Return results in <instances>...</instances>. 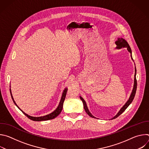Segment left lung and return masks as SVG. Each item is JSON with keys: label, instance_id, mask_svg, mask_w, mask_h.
Returning <instances> with one entry per match:
<instances>
[{"label": "left lung", "instance_id": "left-lung-1", "mask_svg": "<svg viewBox=\"0 0 149 149\" xmlns=\"http://www.w3.org/2000/svg\"><path fill=\"white\" fill-rule=\"evenodd\" d=\"M116 44L117 45V47L116 48L117 49H120V48H127V50L129 51V52L131 54V56H132V49L129 45V44L127 43V42L123 38H118L117 40H116ZM133 59V58H132ZM135 75H134V87H133V91H132V93L130 95V97L129 99V100L127 101V102L125 104V105L123 106V107L120 109V110L119 111V112L117 114L116 116H115L113 118L111 119H114V118H116L117 117H118L120 114H121L125 110V109L129 107V105L132 103V102L133 101L134 98V96H135V94H136V90H137V79H136V69L135 68ZM80 99L82 100V102H83V105H84V110L85 111H86V113L91 117L93 118H95L91 114V113L89 111L88 109V107L87 106V104L86 102V101H85V100L81 97H80Z\"/></svg>", "mask_w": 149, "mask_h": 149}]
</instances>
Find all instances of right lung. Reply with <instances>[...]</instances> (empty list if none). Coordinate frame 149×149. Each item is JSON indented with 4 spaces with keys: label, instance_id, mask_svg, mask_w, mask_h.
Instances as JSON below:
<instances>
[{
    "label": "right lung",
    "instance_id": "obj_1",
    "mask_svg": "<svg viewBox=\"0 0 149 149\" xmlns=\"http://www.w3.org/2000/svg\"><path fill=\"white\" fill-rule=\"evenodd\" d=\"M68 91V89L66 88L64 91H63V93H62V97H61V101L59 102V104L58 106V107L56 108V109L52 113H50L49 114H48V115H46V116H41V117H32V116H29L27 114H26L25 113H24L22 110H21L19 107H18V106L17 105V104H16V102H15L14 100H13V98L12 97V93H11V91H10V94H11V97H12V98L13 100V102L15 103V104L17 106V108L21 110V111H22V113L28 117L29 118V119H31V120H33V121H46V120H52L53 118H55V117H56L61 112L62 110V108H63V102H64V100H65V97H66V94H67V92Z\"/></svg>",
    "mask_w": 149,
    "mask_h": 149
}]
</instances>
